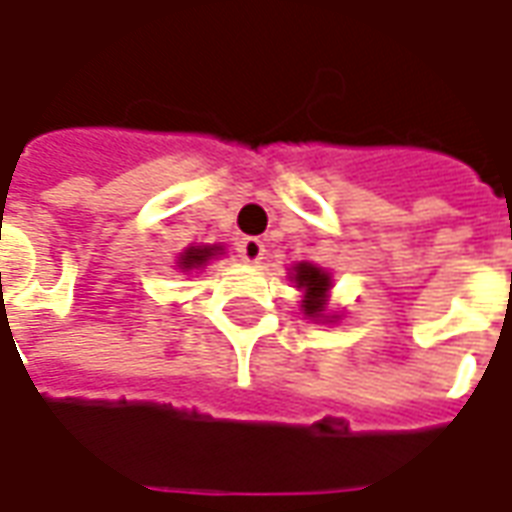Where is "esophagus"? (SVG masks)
<instances>
[{
	"label": "esophagus",
	"mask_w": 512,
	"mask_h": 512,
	"mask_svg": "<svg viewBox=\"0 0 512 512\" xmlns=\"http://www.w3.org/2000/svg\"><path fill=\"white\" fill-rule=\"evenodd\" d=\"M236 253L245 259L247 265H256V262H262V259H265V242H262V239L247 236V239H242V242L236 245Z\"/></svg>",
	"instance_id": "esophagus-1"
}]
</instances>
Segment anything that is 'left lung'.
Listing matches in <instances>:
<instances>
[{
	"label": "left lung",
	"instance_id": "left-lung-1",
	"mask_svg": "<svg viewBox=\"0 0 512 512\" xmlns=\"http://www.w3.org/2000/svg\"><path fill=\"white\" fill-rule=\"evenodd\" d=\"M290 279L296 282L299 290H305V299H302L305 316L322 319L327 305V290H330V273H325L322 267L310 265V262H299V265L293 267V276Z\"/></svg>",
	"mask_w": 512,
	"mask_h": 512
}]
</instances>
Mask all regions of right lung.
Masks as SVG:
<instances>
[{"instance_id": "1", "label": "right lung", "mask_w": 512, "mask_h": 512, "mask_svg": "<svg viewBox=\"0 0 512 512\" xmlns=\"http://www.w3.org/2000/svg\"><path fill=\"white\" fill-rule=\"evenodd\" d=\"M222 247H210V245H199V247H187L185 253L179 256V270H193V267H202L207 265V259H213L216 253H219Z\"/></svg>"}]
</instances>
